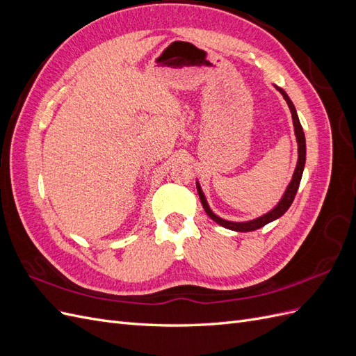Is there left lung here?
Wrapping results in <instances>:
<instances>
[{
  "label": "left lung",
  "instance_id": "left-lung-1",
  "mask_svg": "<svg viewBox=\"0 0 356 356\" xmlns=\"http://www.w3.org/2000/svg\"><path fill=\"white\" fill-rule=\"evenodd\" d=\"M276 89L282 93L284 99L286 101V104H288V106H289L291 114H293L294 131H296L297 144H298V161H297V168H296V170H294L293 179H291L289 186H288V188H286V191H285V195H284V197L281 199V202L277 203V207L273 208L270 212H267L266 215H263V217L257 218V220H252V221H246V222H232V221H225V220L217 217V215H215V213L209 209L208 202H207V199H204V196H203L200 186L197 184L199 197H200V202H202V204H203L204 212H207L215 222H218L220 225H222V227L229 229V230H234V232H252V230H257V229L263 227V225L275 221V220L279 218V217H282V215H284V213L288 211V208L291 207V203L294 202V197H296V195H297V190H298L300 181H301V175H303V169H305V163H306V139H305L303 127H301V124H300L297 111H296V108H294V104L291 102V99L288 98V95L285 93V90H282L281 88H276Z\"/></svg>",
  "mask_w": 356,
  "mask_h": 356
}]
</instances>
